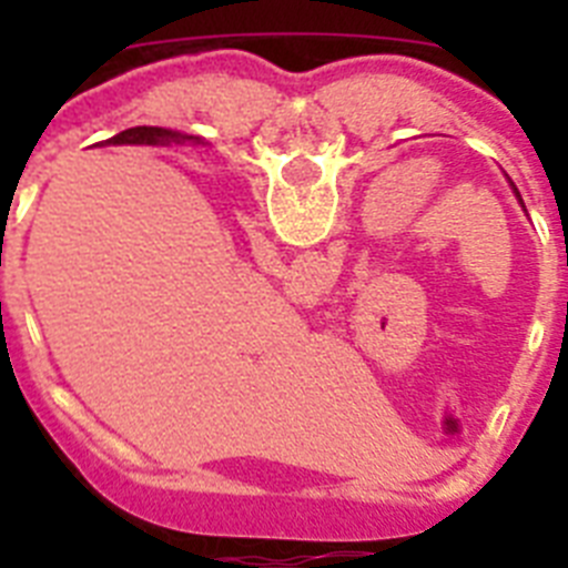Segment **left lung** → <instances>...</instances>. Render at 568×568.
Returning <instances> with one entry per match:
<instances>
[{
    "label": "left lung",
    "instance_id": "obj_1",
    "mask_svg": "<svg viewBox=\"0 0 568 568\" xmlns=\"http://www.w3.org/2000/svg\"><path fill=\"white\" fill-rule=\"evenodd\" d=\"M511 187H515V184H511ZM515 193H518V187H515ZM518 199H520V195H518Z\"/></svg>",
    "mask_w": 568,
    "mask_h": 568
}]
</instances>
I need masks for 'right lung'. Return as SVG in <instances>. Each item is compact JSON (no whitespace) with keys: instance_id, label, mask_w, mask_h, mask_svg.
I'll return each instance as SVG.
<instances>
[{"instance_id":"obj_1","label":"right lung","mask_w":568,"mask_h":568,"mask_svg":"<svg viewBox=\"0 0 568 568\" xmlns=\"http://www.w3.org/2000/svg\"><path fill=\"white\" fill-rule=\"evenodd\" d=\"M110 144H184V142H202L199 135L179 133V130L168 128H130L122 130L119 135L108 139Z\"/></svg>"}]
</instances>
